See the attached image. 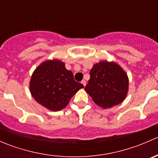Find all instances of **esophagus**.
I'll return each mask as SVG.
<instances>
[{
    "label": "esophagus",
    "mask_w": 158,
    "mask_h": 158,
    "mask_svg": "<svg viewBox=\"0 0 158 158\" xmlns=\"http://www.w3.org/2000/svg\"><path fill=\"white\" fill-rule=\"evenodd\" d=\"M81 83H82V85H84V86H85V85H86V81H85V80H82V82H81Z\"/></svg>",
    "instance_id": "esophagus-1"
}]
</instances>
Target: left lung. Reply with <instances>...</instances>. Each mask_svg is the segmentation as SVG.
I'll use <instances>...</instances> for the list:
<instances>
[{
  "mask_svg": "<svg viewBox=\"0 0 158 158\" xmlns=\"http://www.w3.org/2000/svg\"><path fill=\"white\" fill-rule=\"evenodd\" d=\"M85 90L94 102L102 109L120 104L128 92V77L125 71L114 62L107 60L94 64Z\"/></svg>",
  "mask_w": 158,
  "mask_h": 158,
  "instance_id": "8db88e82",
  "label": "left lung"
}]
</instances>
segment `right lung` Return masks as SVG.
Instances as JSON below:
<instances>
[{
    "mask_svg": "<svg viewBox=\"0 0 158 158\" xmlns=\"http://www.w3.org/2000/svg\"><path fill=\"white\" fill-rule=\"evenodd\" d=\"M84 85L76 82L73 73L61 60L44 61L36 68L30 81V91L39 104L50 111L63 109Z\"/></svg>",
    "mask_w": 158,
    "mask_h": 158,
    "instance_id": "1",
    "label": "right lung"
}]
</instances>
